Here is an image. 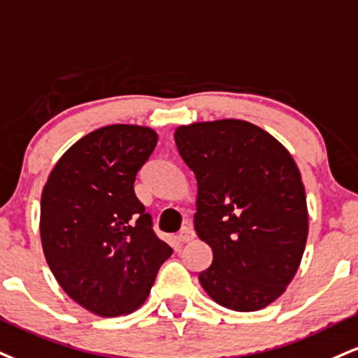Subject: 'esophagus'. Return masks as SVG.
Returning a JSON list of instances; mask_svg holds the SVG:
<instances>
[{
	"label": "esophagus",
	"mask_w": 358,
	"mask_h": 358,
	"mask_svg": "<svg viewBox=\"0 0 358 358\" xmlns=\"http://www.w3.org/2000/svg\"><path fill=\"white\" fill-rule=\"evenodd\" d=\"M193 236H195V231H193L190 227H183L182 230H180V234L176 235V240H178L180 243H187L193 240Z\"/></svg>",
	"instance_id": "1"
}]
</instances>
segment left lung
Returning a JSON list of instances; mask_svg holds the SVG:
<instances>
[{
  "label": "left lung",
  "mask_w": 358,
  "mask_h": 358,
  "mask_svg": "<svg viewBox=\"0 0 358 358\" xmlns=\"http://www.w3.org/2000/svg\"><path fill=\"white\" fill-rule=\"evenodd\" d=\"M175 143L196 178V235L213 252L198 275L201 287L225 308H265L294 280L307 243L299 166L278 140L243 120L183 124Z\"/></svg>",
  "instance_id": "1"
}]
</instances>
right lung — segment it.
Here are the masks:
<instances>
[{"instance_id":"obj_1","label":"right lung","mask_w":358,"mask_h":358,"mask_svg":"<svg viewBox=\"0 0 358 358\" xmlns=\"http://www.w3.org/2000/svg\"><path fill=\"white\" fill-rule=\"evenodd\" d=\"M157 141L148 127L98 128L59 158L43 188L46 262L66 295L94 315L141 307L173 252L155 235L133 188Z\"/></svg>"}]
</instances>
